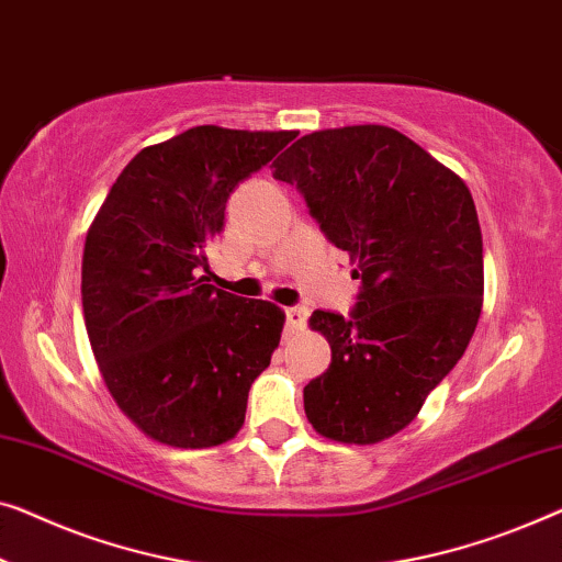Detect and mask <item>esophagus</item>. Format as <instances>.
<instances>
[{"instance_id":"esophagus-1","label":"esophagus","mask_w":562,"mask_h":562,"mask_svg":"<svg viewBox=\"0 0 562 562\" xmlns=\"http://www.w3.org/2000/svg\"><path fill=\"white\" fill-rule=\"evenodd\" d=\"M306 316H308V312H306V308H301V306H291V308H286V329L291 331V335H294V331H301V329H304Z\"/></svg>"}]
</instances>
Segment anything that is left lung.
Instances as JSON below:
<instances>
[{
    "instance_id": "1",
    "label": "left lung",
    "mask_w": 562,
    "mask_h": 562,
    "mask_svg": "<svg viewBox=\"0 0 562 562\" xmlns=\"http://www.w3.org/2000/svg\"><path fill=\"white\" fill-rule=\"evenodd\" d=\"M273 177L296 184L362 279L352 319H308L331 362L304 387L306 418L329 441H385L461 360L482 314L484 248L469 187L380 124L301 136L273 161Z\"/></svg>"
}]
</instances>
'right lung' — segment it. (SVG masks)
<instances>
[{
  "mask_svg": "<svg viewBox=\"0 0 562 562\" xmlns=\"http://www.w3.org/2000/svg\"><path fill=\"white\" fill-rule=\"evenodd\" d=\"M291 139L296 132L194 126L144 146L88 227V339L111 397L151 441L210 449L243 428L286 314L207 283L205 248L235 184Z\"/></svg>",
  "mask_w": 562,
  "mask_h": 562,
  "instance_id": "add662e5",
  "label": "right lung"
}]
</instances>
